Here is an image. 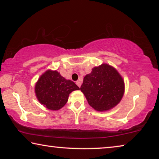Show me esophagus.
<instances>
[{"mask_svg": "<svg viewBox=\"0 0 159 159\" xmlns=\"http://www.w3.org/2000/svg\"><path fill=\"white\" fill-rule=\"evenodd\" d=\"M76 85H77L78 86H79V88L80 87V85H81V83H80V82L79 81H79H76Z\"/></svg>", "mask_w": 159, "mask_h": 159, "instance_id": "esophagus-1", "label": "esophagus"}]
</instances>
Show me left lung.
Returning a JSON list of instances; mask_svg holds the SVG:
<instances>
[{"instance_id":"8db88e82","label":"left lung","mask_w":159,"mask_h":159,"mask_svg":"<svg viewBox=\"0 0 159 159\" xmlns=\"http://www.w3.org/2000/svg\"><path fill=\"white\" fill-rule=\"evenodd\" d=\"M88 104L97 111H107L119 103L124 93V82L112 66L103 64L86 75L80 86Z\"/></svg>"}]
</instances>
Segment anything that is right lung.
<instances>
[{"label":"right lung","instance_id":"add662e5","mask_svg":"<svg viewBox=\"0 0 159 159\" xmlns=\"http://www.w3.org/2000/svg\"><path fill=\"white\" fill-rule=\"evenodd\" d=\"M79 88L64 79L57 71L48 70L40 77L35 87L39 101L50 110H58L65 105L69 94Z\"/></svg>","mask_w":159,"mask_h":159}]
</instances>
